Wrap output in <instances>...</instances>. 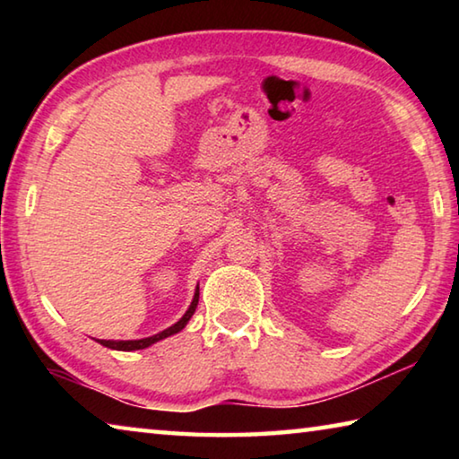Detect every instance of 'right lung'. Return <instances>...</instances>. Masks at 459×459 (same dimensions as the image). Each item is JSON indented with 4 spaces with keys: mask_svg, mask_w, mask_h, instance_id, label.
<instances>
[{
    "mask_svg": "<svg viewBox=\"0 0 459 459\" xmlns=\"http://www.w3.org/2000/svg\"><path fill=\"white\" fill-rule=\"evenodd\" d=\"M196 306H198V287H196V291H194V298H192L190 307L186 309V314L174 325H169V328L161 330L158 333H153V336H150V338H139V340H97V342H99V344L107 346V348H111V351H123V352L143 351V348L155 344V342H160V340H164L168 336H174V333H178V332H182L186 328V324L190 322V317L194 316V312H196Z\"/></svg>",
    "mask_w": 459,
    "mask_h": 459,
    "instance_id": "1",
    "label": "right lung"
}]
</instances>
